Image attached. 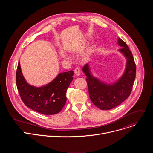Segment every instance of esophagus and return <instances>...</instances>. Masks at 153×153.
I'll list each match as a JSON object with an SVG mask.
<instances>
[{"label": "esophagus", "instance_id": "obj_1", "mask_svg": "<svg viewBox=\"0 0 153 153\" xmlns=\"http://www.w3.org/2000/svg\"><path fill=\"white\" fill-rule=\"evenodd\" d=\"M74 73L77 76H80V68L79 67H76L74 69Z\"/></svg>", "mask_w": 153, "mask_h": 153}]
</instances>
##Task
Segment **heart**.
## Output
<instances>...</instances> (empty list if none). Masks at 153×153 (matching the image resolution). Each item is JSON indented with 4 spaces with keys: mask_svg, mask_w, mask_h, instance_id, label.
<instances>
[{
    "mask_svg": "<svg viewBox=\"0 0 153 153\" xmlns=\"http://www.w3.org/2000/svg\"><path fill=\"white\" fill-rule=\"evenodd\" d=\"M60 56H61L62 58H63V59H69L68 55L66 53H65V52H63V51H60Z\"/></svg>",
    "mask_w": 153,
    "mask_h": 153,
    "instance_id": "1",
    "label": "heart"
}]
</instances>
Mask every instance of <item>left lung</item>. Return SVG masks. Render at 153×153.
Listing matches in <instances>:
<instances>
[{
	"mask_svg": "<svg viewBox=\"0 0 153 153\" xmlns=\"http://www.w3.org/2000/svg\"><path fill=\"white\" fill-rule=\"evenodd\" d=\"M119 51L126 59V68L122 76L113 84H107L94 77L88 63L82 68L86 77L89 95L95 106L102 110H111L122 103L131 93L136 78V67L133 54L126 43L118 38Z\"/></svg>",
	"mask_w": 153,
	"mask_h": 153,
	"instance_id": "left-lung-1",
	"label": "left lung"
}]
</instances>
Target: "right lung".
I'll return each mask as SVG.
<instances>
[{
	"instance_id": "add662e5",
	"label": "right lung",
	"mask_w": 153,
	"mask_h": 153,
	"mask_svg": "<svg viewBox=\"0 0 153 153\" xmlns=\"http://www.w3.org/2000/svg\"><path fill=\"white\" fill-rule=\"evenodd\" d=\"M73 74L72 70L59 73L50 83L35 87L25 80L19 62L16 76L17 88L21 99L27 106L42 114H56L66 103V93L73 79Z\"/></svg>"
}]
</instances>
